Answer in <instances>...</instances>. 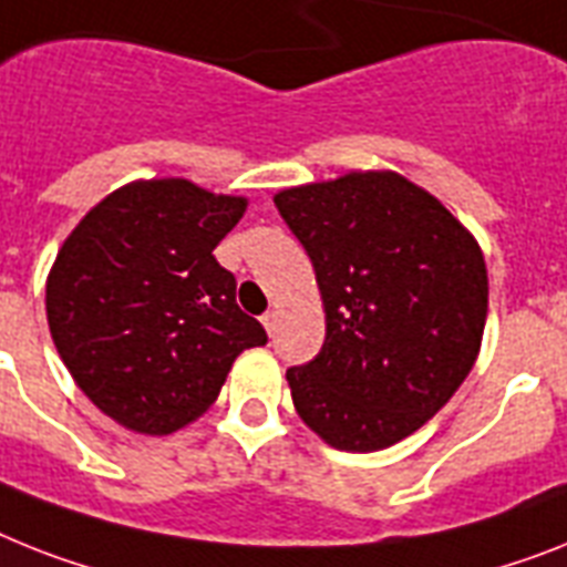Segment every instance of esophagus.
<instances>
[{"label": "esophagus", "instance_id": "1", "mask_svg": "<svg viewBox=\"0 0 567 567\" xmlns=\"http://www.w3.org/2000/svg\"><path fill=\"white\" fill-rule=\"evenodd\" d=\"M260 321H264V327H266V333L272 336V333H275V327H278V312H275V310L264 312V318H260Z\"/></svg>", "mask_w": 567, "mask_h": 567}]
</instances>
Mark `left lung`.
Here are the masks:
<instances>
[{
	"label": "left lung",
	"instance_id": "obj_1",
	"mask_svg": "<svg viewBox=\"0 0 567 567\" xmlns=\"http://www.w3.org/2000/svg\"><path fill=\"white\" fill-rule=\"evenodd\" d=\"M324 301L327 336L289 368L298 417L341 452L417 432L478 359L486 266L478 243L400 173H344L275 196Z\"/></svg>",
	"mask_w": 567,
	"mask_h": 567
}]
</instances>
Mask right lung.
Returning <instances> with one entry per match:
<instances>
[{
  "label": "right lung",
  "mask_w": 567,
  "mask_h": 567,
  "mask_svg": "<svg viewBox=\"0 0 567 567\" xmlns=\"http://www.w3.org/2000/svg\"><path fill=\"white\" fill-rule=\"evenodd\" d=\"M243 210V196L188 179L133 182L65 237L45 284L49 330L106 417L142 434L176 432L208 411L243 350L266 344L214 257Z\"/></svg>",
  "instance_id": "add662e5"
}]
</instances>
